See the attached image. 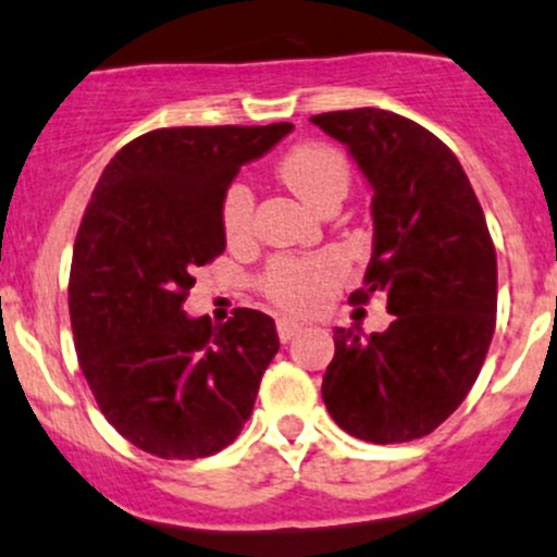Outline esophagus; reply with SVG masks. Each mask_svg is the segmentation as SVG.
Returning a JSON list of instances; mask_svg holds the SVG:
<instances>
[{
	"mask_svg": "<svg viewBox=\"0 0 557 557\" xmlns=\"http://www.w3.org/2000/svg\"><path fill=\"white\" fill-rule=\"evenodd\" d=\"M304 331V323H298V320H290V318H280L277 320V336L280 342H290V338L296 336V333Z\"/></svg>",
	"mask_w": 557,
	"mask_h": 557,
	"instance_id": "34e87169",
	"label": "esophagus"
}]
</instances>
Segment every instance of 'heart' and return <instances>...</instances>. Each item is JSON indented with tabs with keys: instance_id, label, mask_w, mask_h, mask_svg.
<instances>
[{
	"instance_id": "heart-1",
	"label": "heart",
	"mask_w": 557,
	"mask_h": 557,
	"mask_svg": "<svg viewBox=\"0 0 557 557\" xmlns=\"http://www.w3.org/2000/svg\"><path fill=\"white\" fill-rule=\"evenodd\" d=\"M277 175L283 184L309 208L323 210L331 200H342L349 189V162L342 149L307 140L296 144L277 162ZM221 226L232 243H243L253 230V191L234 181L221 197ZM344 277V261L333 253L294 259L283 256L267 267L261 277L263 294L285 309H312L323 301L333 283Z\"/></svg>"
}]
</instances>
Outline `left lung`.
Here are the masks:
<instances>
[{"label":"left lung","instance_id":"obj_1","mask_svg":"<svg viewBox=\"0 0 557 557\" xmlns=\"http://www.w3.org/2000/svg\"><path fill=\"white\" fill-rule=\"evenodd\" d=\"M373 189L362 288L395 314L384 333L333 331L323 400L368 443H408L446 421L475 384L496 327V250L470 178L426 127L384 109L314 114Z\"/></svg>","mask_w":557,"mask_h":557}]
</instances>
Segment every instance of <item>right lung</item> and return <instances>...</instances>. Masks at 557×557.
I'll return each instance as SVG.
<instances>
[{
  "mask_svg": "<svg viewBox=\"0 0 557 557\" xmlns=\"http://www.w3.org/2000/svg\"><path fill=\"white\" fill-rule=\"evenodd\" d=\"M290 131L160 127L122 146L92 189L69 277L74 344L101 413L146 454L213 456L253 413L280 349L274 320L239 307L213 327L184 301L226 248V186Z\"/></svg>",
  "mask_w": 557,
  "mask_h": 557,
  "instance_id": "add662e5",
  "label": "right lung"
}]
</instances>
